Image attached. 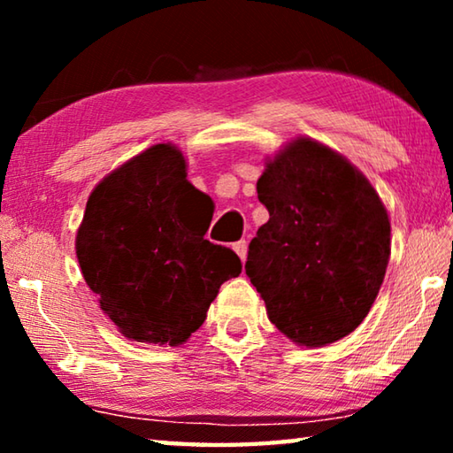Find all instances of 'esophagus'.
Returning a JSON list of instances; mask_svg holds the SVG:
<instances>
[{"mask_svg": "<svg viewBox=\"0 0 453 453\" xmlns=\"http://www.w3.org/2000/svg\"><path fill=\"white\" fill-rule=\"evenodd\" d=\"M234 250H235V254L240 256L242 262H245V256H248V242H245V240L235 242L234 243Z\"/></svg>", "mask_w": 453, "mask_h": 453, "instance_id": "34e87169", "label": "esophagus"}]
</instances>
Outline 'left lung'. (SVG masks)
Instances as JSON below:
<instances>
[{
    "label": "left lung",
    "instance_id": "8db88e82",
    "mask_svg": "<svg viewBox=\"0 0 453 453\" xmlns=\"http://www.w3.org/2000/svg\"><path fill=\"white\" fill-rule=\"evenodd\" d=\"M257 199L270 219L250 243L245 273L272 324L305 348L354 332L378 297L392 248L372 183L327 145L297 137L265 164Z\"/></svg>",
    "mask_w": 453,
    "mask_h": 453
}]
</instances>
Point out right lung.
<instances>
[{
    "label": "right lung",
    "mask_w": 453,
    "mask_h": 453,
    "mask_svg": "<svg viewBox=\"0 0 453 453\" xmlns=\"http://www.w3.org/2000/svg\"><path fill=\"white\" fill-rule=\"evenodd\" d=\"M186 178L173 143L151 145L97 183L75 237L83 280L134 342L180 346L242 273L232 250L203 240L208 196Z\"/></svg>",
    "instance_id": "right-lung-1"
}]
</instances>
